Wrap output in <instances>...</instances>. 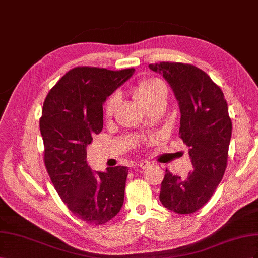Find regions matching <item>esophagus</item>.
I'll use <instances>...</instances> for the list:
<instances>
[{
	"label": "esophagus",
	"mask_w": 258,
	"mask_h": 258,
	"mask_svg": "<svg viewBox=\"0 0 258 258\" xmlns=\"http://www.w3.org/2000/svg\"><path fill=\"white\" fill-rule=\"evenodd\" d=\"M150 162L149 161H147V160H142L141 162H139L138 163V166L141 167V168H143V170H145V168H147L148 166H150Z\"/></svg>",
	"instance_id": "34e87169"
}]
</instances>
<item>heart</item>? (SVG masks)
<instances>
[{"label":"heart","instance_id":"1","mask_svg":"<svg viewBox=\"0 0 258 258\" xmlns=\"http://www.w3.org/2000/svg\"><path fill=\"white\" fill-rule=\"evenodd\" d=\"M164 92V87L152 80L139 81L136 85L132 87V95H133L134 99L138 105H141L145 109L152 105L153 102H156ZM117 102H119V99L115 95L107 100L105 106V116L107 119L113 115Z\"/></svg>","mask_w":258,"mask_h":258}]
</instances>
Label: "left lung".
I'll return each instance as SVG.
<instances>
[{
  "instance_id": "8db88e82",
  "label": "left lung",
  "mask_w": 258,
  "mask_h": 258,
  "mask_svg": "<svg viewBox=\"0 0 258 258\" xmlns=\"http://www.w3.org/2000/svg\"><path fill=\"white\" fill-rule=\"evenodd\" d=\"M149 68L171 85L180 109L179 137L189 147L194 166L187 177L165 171L160 201L177 214H191L207 203L227 167L232 123L220 87L203 70L180 62Z\"/></svg>"
}]
</instances>
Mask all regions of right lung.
Instances as JSON below:
<instances>
[{"mask_svg": "<svg viewBox=\"0 0 258 258\" xmlns=\"http://www.w3.org/2000/svg\"><path fill=\"white\" fill-rule=\"evenodd\" d=\"M134 71L73 68L44 100L40 131L47 173L63 203L90 225L109 222L124 202L128 168L114 166L93 172L86 162V148L104 126L102 104Z\"/></svg>", "mask_w": 258, "mask_h": 258, "instance_id": "right-lung-1", "label": "right lung"}]
</instances>
